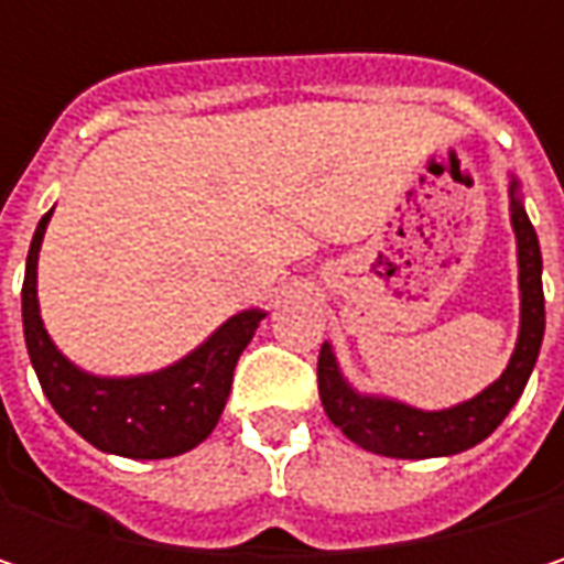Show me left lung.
I'll use <instances>...</instances> for the list:
<instances>
[{"label":"left lung","instance_id":"1","mask_svg":"<svg viewBox=\"0 0 564 564\" xmlns=\"http://www.w3.org/2000/svg\"><path fill=\"white\" fill-rule=\"evenodd\" d=\"M509 221L516 231V261H519V336L509 356L503 376L480 394L441 408L424 411L404 404L389 394L359 392L339 369V359L329 343L319 349L316 382L319 401L329 421L362 451L398 457V460H424V457H451L470 451L487 441L519 401L545 336V296H542V251L535 228L522 208L519 178H509Z\"/></svg>","mask_w":564,"mask_h":564}]
</instances>
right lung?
Masks as SVG:
<instances>
[{
    "mask_svg": "<svg viewBox=\"0 0 564 564\" xmlns=\"http://www.w3.org/2000/svg\"><path fill=\"white\" fill-rule=\"evenodd\" d=\"M55 212V208H52ZM52 212L39 221L22 283V326L42 392L67 427L104 454L163 460L198 447L218 424L231 392L235 366L264 310H241L202 346L160 372L94 376L74 366L48 336L39 310V251Z\"/></svg>",
    "mask_w": 564,
    "mask_h": 564,
    "instance_id": "right-lung-1",
    "label": "right lung"
}]
</instances>
